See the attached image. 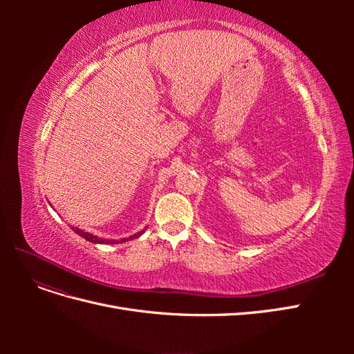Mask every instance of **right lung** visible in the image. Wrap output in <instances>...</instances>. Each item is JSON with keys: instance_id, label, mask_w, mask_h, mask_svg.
<instances>
[{"instance_id": "add662e5", "label": "right lung", "mask_w": 354, "mask_h": 354, "mask_svg": "<svg viewBox=\"0 0 354 354\" xmlns=\"http://www.w3.org/2000/svg\"><path fill=\"white\" fill-rule=\"evenodd\" d=\"M75 232H77L81 238H84V239H87V241H90V242H93V243H118V241H109V239H102V238H97V236H93L91 233H88V232H84V230H80V229H73ZM140 234H143V230L142 232H138V233H136V234H133V236H130V238H124V239H121L120 242H127V241H131V239H134V238H138L140 236Z\"/></svg>"}]
</instances>
